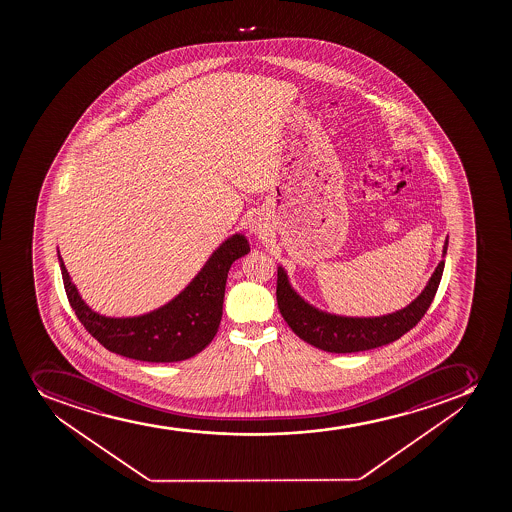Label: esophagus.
<instances>
[{
	"instance_id": "obj_1",
	"label": "esophagus",
	"mask_w": 512,
	"mask_h": 512,
	"mask_svg": "<svg viewBox=\"0 0 512 512\" xmlns=\"http://www.w3.org/2000/svg\"><path fill=\"white\" fill-rule=\"evenodd\" d=\"M252 230L253 232L260 233L262 232V225H259V223H253Z\"/></svg>"
}]
</instances>
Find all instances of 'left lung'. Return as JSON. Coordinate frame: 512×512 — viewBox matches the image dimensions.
<instances>
[{
  "label": "left lung",
  "instance_id": "8db88e82",
  "mask_svg": "<svg viewBox=\"0 0 512 512\" xmlns=\"http://www.w3.org/2000/svg\"><path fill=\"white\" fill-rule=\"evenodd\" d=\"M447 243H449V237L446 238L444 250H442L444 255L447 253ZM442 272H444V260L437 265L422 294L405 309L397 310L394 314L382 315V317L359 319V317L325 314L322 310L307 304L290 287L285 270L279 267L277 304H279L280 314L289 324L290 329L294 330L295 334L307 344L314 345L325 352L352 354V352H362V350L390 344L419 324L436 297Z\"/></svg>",
  "mask_w": 512,
  "mask_h": 512
}]
</instances>
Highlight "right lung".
<instances>
[{
	"label": "right lung",
	"instance_id": "add662e5",
	"mask_svg": "<svg viewBox=\"0 0 512 512\" xmlns=\"http://www.w3.org/2000/svg\"><path fill=\"white\" fill-rule=\"evenodd\" d=\"M250 252L247 238L237 233L212 253L197 277L172 302L150 314L112 319L93 312L83 300L60 260L61 277L71 309L83 327L105 349L143 362H178L202 352L222 320L228 270Z\"/></svg>",
	"mask_w": 512,
	"mask_h": 512
}]
</instances>
